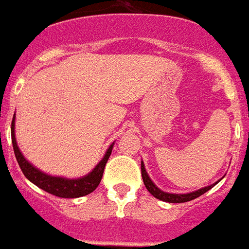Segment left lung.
<instances>
[{
  "label": "left lung",
  "instance_id": "8db88e82",
  "mask_svg": "<svg viewBox=\"0 0 249 249\" xmlns=\"http://www.w3.org/2000/svg\"><path fill=\"white\" fill-rule=\"evenodd\" d=\"M141 170H142V178H143V183H144V186L148 190V192L151 194L152 196H155L159 200L167 201V203H186V201H190L192 199H196L203 194H206L208 190H211L212 187L215 186V184H211V186L208 187H203L200 190H197V191L190 192V194H168V192H164L162 190H159L154 182H152L150 177H148V174L146 172V168H144V164H141Z\"/></svg>",
  "mask_w": 249,
  "mask_h": 249
}]
</instances>
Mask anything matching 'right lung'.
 I'll return each instance as SVG.
<instances>
[{"mask_svg":"<svg viewBox=\"0 0 249 249\" xmlns=\"http://www.w3.org/2000/svg\"><path fill=\"white\" fill-rule=\"evenodd\" d=\"M14 121H16V117H13L12 121L13 148H14L16 159H17L18 164L21 167V171L23 172V175L28 178L30 182L34 183L39 188H42L43 191L49 192L52 195H55L58 197L85 196V195L91 194L99 186L101 179H102L103 171H105V166H106L107 160H108V158L111 155L114 143L108 147V150L105 154V157L102 158V160L98 163L95 168L90 174H87L86 177L78 178V179H66V178L52 177V175H48L45 172L39 171L38 168H36L33 164H30L23 158V155L19 151V148H18L16 135H14Z\"/></svg>","mask_w":249,"mask_h":249,"instance_id":"1","label":"right lung"}]
</instances>
